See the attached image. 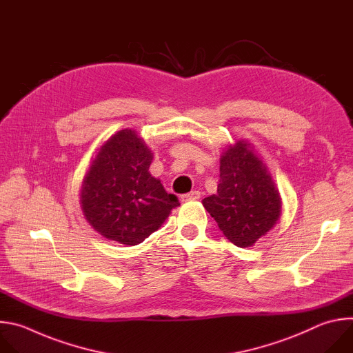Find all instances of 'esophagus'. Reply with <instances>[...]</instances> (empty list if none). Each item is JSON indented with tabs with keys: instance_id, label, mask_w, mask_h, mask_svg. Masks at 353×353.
Wrapping results in <instances>:
<instances>
[{
	"instance_id": "34e87169",
	"label": "esophagus",
	"mask_w": 353,
	"mask_h": 353,
	"mask_svg": "<svg viewBox=\"0 0 353 353\" xmlns=\"http://www.w3.org/2000/svg\"><path fill=\"white\" fill-rule=\"evenodd\" d=\"M200 196H201V193H200L199 190H192V192H189V193L182 194L181 199H182L183 201H188V200H197V199H200Z\"/></svg>"
}]
</instances>
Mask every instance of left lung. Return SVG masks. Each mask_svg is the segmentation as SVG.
<instances>
[{"instance_id":"left-lung-1","label":"left lung","mask_w":353,"mask_h":353,"mask_svg":"<svg viewBox=\"0 0 353 353\" xmlns=\"http://www.w3.org/2000/svg\"><path fill=\"white\" fill-rule=\"evenodd\" d=\"M245 140L223 153L217 194L203 199L224 236L239 248L252 246L281 216V197L267 172Z\"/></svg>"}]
</instances>
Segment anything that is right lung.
<instances>
[{"mask_svg": "<svg viewBox=\"0 0 353 353\" xmlns=\"http://www.w3.org/2000/svg\"><path fill=\"white\" fill-rule=\"evenodd\" d=\"M152 160V150L132 129L117 132L101 146L83 181L81 203L86 220L104 238L142 243L179 205L150 175Z\"/></svg>", "mask_w": 353, "mask_h": 353, "instance_id": "add662e5", "label": "right lung"}]
</instances>
